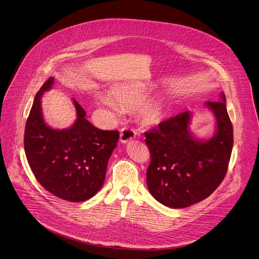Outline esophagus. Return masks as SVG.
Listing matches in <instances>:
<instances>
[{"label": "esophagus", "mask_w": 259, "mask_h": 259, "mask_svg": "<svg viewBox=\"0 0 259 259\" xmlns=\"http://www.w3.org/2000/svg\"><path fill=\"white\" fill-rule=\"evenodd\" d=\"M136 136V132L128 127H125L123 129H121V134H120V140L122 144H127L130 140H132L133 138H135Z\"/></svg>", "instance_id": "obj_1"}]
</instances>
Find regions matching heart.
Here are the masks:
<instances>
[{
  "label": "heart",
  "instance_id": "1",
  "mask_svg": "<svg viewBox=\"0 0 259 259\" xmlns=\"http://www.w3.org/2000/svg\"><path fill=\"white\" fill-rule=\"evenodd\" d=\"M146 89L139 85H123L112 91V97L100 95L98 102L112 111H117V104L123 107H135L146 97ZM138 113L142 120L147 124L157 123L163 113V103L160 100L153 99L147 101L139 107Z\"/></svg>",
  "mask_w": 259,
  "mask_h": 259
}]
</instances>
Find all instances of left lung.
Listing matches in <instances>:
<instances>
[{
    "label": "left lung",
    "mask_w": 259,
    "mask_h": 259,
    "mask_svg": "<svg viewBox=\"0 0 259 259\" xmlns=\"http://www.w3.org/2000/svg\"><path fill=\"white\" fill-rule=\"evenodd\" d=\"M205 106L216 117V133L197 139L190 131L191 112L163 121L145 133L151 152L147 184L153 197L172 208L187 207L213 193L223 181L233 145V129L222 93Z\"/></svg>",
    "instance_id": "8db88e82"
}]
</instances>
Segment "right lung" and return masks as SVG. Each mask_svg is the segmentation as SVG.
Returning a JSON list of instances; mask_svg holds the SVG:
<instances>
[{
  "label": "right lung",
  "instance_id": "add662e5",
  "mask_svg": "<svg viewBox=\"0 0 259 259\" xmlns=\"http://www.w3.org/2000/svg\"><path fill=\"white\" fill-rule=\"evenodd\" d=\"M50 77L36 94L25 129V151L40 185L67 201H85L103 186L107 163L119 140V132L100 130L88 120L73 99L77 119L67 129H53L44 122L41 97L52 89Z\"/></svg>",
  "mask_w": 259,
  "mask_h": 259
}]
</instances>
